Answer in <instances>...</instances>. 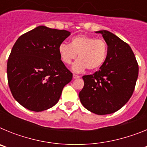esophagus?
<instances>
[{
  "instance_id": "esophagus-1",
  "label": "esophagus",
  "mask_w": 147,
  "mask_h": 147,
  "mask_svg": "<svg viewBox=\"0 0 147 147\" xmlns=\"http://www.w3.org/2000/svg\"><path fill=\"white\" fill-rule=\"evenodd\" d=\"M80 76H78V75H76V74L73 75V78H74V79H78V78H80Z\"/></svg>"
}]
</instances>
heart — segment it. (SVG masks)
I'll return each instance as SVG.
<instances>
[{"label":"heart","instance_id":"heart-1","mask_svg":"<svg viewBox=\"0 0 147 147\" xmlns=\"http://www.w3.org/2000/svg\"><path fill=\"white\" fill-rule=\"evenodd\" d=\"M59 53L66 65L71 64L78 54L79 59L73 66L76 72H82L86 68L93 71L102 66L107 59V43L103 39L80 34L73 37L70 44L61 43Z\"/></svg>","mask_w":147,"mask_h":147}]
</instances>
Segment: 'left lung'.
I'll list each match as a JSON object with an SVG mask.
<instances>
[{
    "label": "left lung",
    "mask_w": 147,
    "mask_h": 147,
    "mask_svg": "<svg viewBox=\"0 0 147 147\" xmlns=\"http://www.w3.org/2000/svg\"><path fill=\"white\" fill-rule=\"evenodd\" d=\"M101 33L107 43V59L100 70L82 76L79 96L87 110L98 115L113 113L132 96L138 76V64L127 42L111 32Z\"/></svg>",
    "instance_id": "1"
}]
</instances>
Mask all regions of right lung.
I'll return each mask as SVG.
<instances>
[{
	"mask_svg": "<svg viewBox=\"0 0 147 147\" xmlns=\"http://www.w3.org/2000/svg\"><path fill=\"white\" fill-rule=\"evenodd\" d=\"M70 34L40 26L22 34L13 45L7 62L8 84L23 107L40 112L58 102L73 78L59 53Z\"/></svg>",
	"mask_w": 147,
	"mask_h": 147,
	"instance_id": "right-lung-1",
	"label": "right lung"
}]
</instances>
